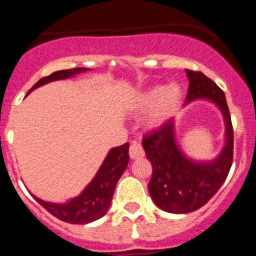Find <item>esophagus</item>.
Listing matches in <instances>:
<instances>
[{
    "mask_svg": "<svg viewBox=\"0 0 256 256\" xmlns=\"http://www.w3.org/2000/svg\"><path fill=\"white\" fill-rule=\"evenodd\" d=\"M130 159H133V160H137V159H141V158H144V148H142V144H138V142H133L130 148Z\"/></svg>",
    "mask_w": 256,
    "mask_h": 256,
    "instance_id": "obj_1",
    "label": "esophagus"
}]
</instances>
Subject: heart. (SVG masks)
Returning a JSON list of instances; mask_svg holds the SVG:
<instances>
[{
  "instance_id": "obj_1",
  "label": "heart",
  "mask_w": 256,
  "mask_h": 256,
  "mask_svg": "<svg viewBox=\"0 0 256 256\" xmlns=\"http://www.w3.org/2000/svg\"><path fill=\"white\" fill-rule=\"evenodd\" d=\"M180 105V92L176 86H156L141 92L134 98L133 108L144 112L150 110L146 119L148 128H159L177 112Z\"/></svg>"
}]
</instances>
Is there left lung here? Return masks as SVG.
Segmentation results:
<instances>
[{
    "mask_svg": "<svg viewBox=\"0 0 256 256\" xmlns=\"http://www.w3.org/2000/svg\"><path fill=\"white\" fill-rule=\"evenodd\" d=\"M190 84L186 104L209 100L222 112L226 142L220 154L210 162L190 159L176 140L174 120L144 136L142 146L152 165L148 192L158 206L173 214H186L204 206L224 183L234 160V128L224 92L201 72L186 69Z\"/></svg>",
    "mask_w": 256,
    "mask_h": 256,
    "instance_id": "left-lung-1",
    "label": "left lung"
}]
</instances>
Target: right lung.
I'll return each mask as SVG.
<instances>
[{"label":"right lung","instance_id":"obj_1","mask_svg":"<svg viewBox=\"0 0 256 256\" xmlns=\"http://www.w3.org/2000/svg\"><path fill=\"white\" fill-rule=\"evenodd\" d=\"M88 69L86 68L58 70V72L50 74L48 76L40 78L29 90L28 94H30L33 90L40 87V86L47 84L54 80L72 78L76 74L84 73ZM128 150H130V144L126 142V144L108 151L94 180L88 183L86 188L76 198H70L64 204L48 202V201L40 200L36 196L34 198L47 212H51L52 216L62 222L72 223V224H87V223L102 218L112 204V198L118 180L128 166V162H130Z\"/></svg>","mask_w":256,"mask_h":256}]
</instances>
